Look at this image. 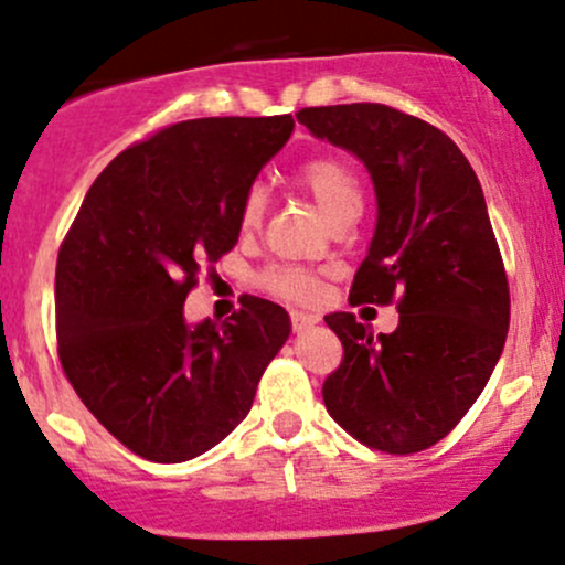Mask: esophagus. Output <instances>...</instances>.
<instances>
[{"label":"esophagus","mask_w":565,"mask_h":565,"mask_svg":"<svg viewBox=\"0 0 565 565\" xmlns=\"http://www.w3.org/2000/svg\"><path fill=\"white\" fill-rule=\"evenodd\" d=\"M318 323V315H309V312H290V326L294 331H307Z\"/></svg>","instance_id":"obj_1"}]
</instances>
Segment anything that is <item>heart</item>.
Masks as SVG:
<instances>
[{
	"instance_id": "b5f03b06",
	"label": "heart",
	"mask_w": 565,
	"mask_h": 565,
	"mask_svg": "<svg viewBox=\"0 0 565 565\" xmlns=\"http://www.w3.org/2000/svg\"><path fill=\"white\" fill-rule=\"evenodd\" d=\"M296 185L309 193L331 226L358 221L363 212V183L355 167L342 156H315L294 172ZM266 215V193L260 185H250L239 204V232L256 234ZM260 288L280 299L307 305L318 296V277L305 269H266L258 277Z\"/></svg>"
}]
</instances>
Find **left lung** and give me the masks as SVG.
<instances>
[{
    "label": "left lung",
    "mask_w": 565,
    "mask_h": 565,
    "mask_svg": "<svg viewBox=\"0 0 565 565\" xmlns=\"http://www.w3.org/2000/svg\"><path fill=\"white\" fill-rule=\"evenodd\" d=\"M296 118L366 163L377 228L350 301L398 309V329L380 337L353 312L326 315L344 348L323 382L326 409L372 450H428L471 409L507 342L509 282L482 185L445 131L396 107H305Z\"/></svg>",
    "instance_id": "1"
}]
</instances>
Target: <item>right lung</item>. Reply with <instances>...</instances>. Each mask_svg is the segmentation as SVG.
Returning a JSON list of instances; mask_svg holds the SVG:
<instances>
[{
    "instance_id": "obj_1",
    "label": "right lung",
    "mask_w": 565,
    "mask_h": 565,
    "mask_svg": "<svg viewBox=\"0 0 565 565\" xmlns=\"http://www.w3.org/2000/svg\"><path fill=\"white\" fill-rule=\"evenodd\" d=\"M290 131V115L167 126L107 163L64 236L62 369L139 458L183 463L226 439L288 339V312L258 296L223 323L188 326L183 305L236 245L242 196Z\"/></svg>"
}]
</instances>
